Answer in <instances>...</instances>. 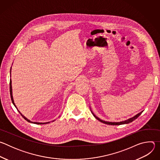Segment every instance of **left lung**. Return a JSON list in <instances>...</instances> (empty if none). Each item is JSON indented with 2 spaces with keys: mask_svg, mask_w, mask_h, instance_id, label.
Instances as JSON below:
<instances>
[{
  "mask_svg": "<svg viewBox=\"0 0 160 160\" xmlns=\"http://www.w3.org/2000/svg\"><path fill=\"white\" fill-rule=\"evenodd\" d=\"M91 112H92V111H91ZM142 112H143V111H141V112L138 113V115H136L134 116L133 117H132V118H129V119H128V120H125V121H123V122H105V121H103V120H101V119L99 118L98 117H97L95 115H94V113H93L92 112V113L93 114L94 117L97 120H98L99 122H102V123H104L107 124V125H120L127 124V123H130V122H132L133 120H135V119L138 118L141 115V113H142Z\"/></svg>",
  "mask_w": 160,
  "mask_h": 160,
  "instance_id": "obj_1",
  "label": "left lung"
}]
</instances>
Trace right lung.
<instances>
[{
  "label": "right lung",
  "mask_w": 160,
  "mask_h": 160,
  "mask_svg": "<svg viewBox=\"0 0 160 160\" xmlns=\"http://www.w3.org/2000/svg\"><path fill=\"white\" fill-rule=\"evenodd\" d=\"M9 85H10V95H11V101H12V104L14 105V106L16 108V105H15V104H14V100H13V98H12V85H11V80H10V83H9ZM16 109H17V108H16ZM18 111H19V112L21 114V115L22 117V118H23L25 120H27V122H30V123H35V124H38V125H41V124H47V123H50V122H46V123H38V122H31V121H30L28 119H27L25 117H24L23 115H22V114L19 112V111L18 109Z\"/></svg>",
  "instance_id": "1"
}]
</instances>
